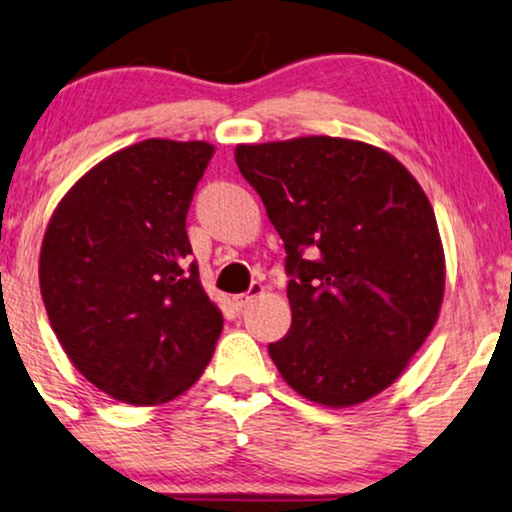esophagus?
Instances as JSON below:
<instances>
[{
	"label": "esophagus",
	"mask_w": 512,
	"mask_h": 512,
	"mask_svg": "<svg viewBox=\"0 0 512 512\" xmlns=\"http://www.w3.org/2000/svg\"><path fill=\"white\" fill-rule=\"evenodd\" d=\"M262 292H264V285L262 283H252L248 292H241V295L234 297V304L238 306V309H243L245 304L252 302V299H255L257 295H262Z\"/></svg>",
	"instance_id": "obj_1"
}]
</instances>
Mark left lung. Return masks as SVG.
Instances as JSON below:
<instances>
[{"label": "left lung", "instance_id": "obj_1", "mask_svg": "<svg viewBox=\"0 0 512 512\" xmlns=\"http://www.w3.org/2000/svg\"><path fill=\"white\" fill-rule=\"evenodd\" d=\"M236 163L285 245L292 325L269 344L299 395L349 407L391 386L445 292L424 189L381 149L327 135L238 145Z\"/></svg>", "mask_w": 512, "mask_h": 512}]
</instances>
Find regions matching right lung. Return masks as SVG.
I'll return each mask as SVG.
<instances>
[{"mask_svg": "<svg viewBox=\"0 0 512 512\" xmlns=\"http://www.w3.org/2000/svg\"><path fill=\"white\" fill-rule=\"evenodd\" d=\"M208 142L145 140L81 177L53 213L39 285L84 377L128 405H159L201 377L222 313L189 260L187 210Z\"/></svg>", "mask_w": 512, "mask_h": 512, "instance_id": "1", "label": "right lung"}]
</instances>
